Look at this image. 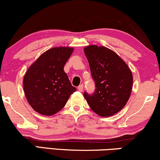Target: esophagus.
I'll use <instances>...</instances> for the list:
<instances>
[{"mask_svg":"<svg viewBox=\"0 0 160 160\" xmlns=\"http://www.w3.org/2000/svg\"><path fill=\"white\" fill-rule=\"evenodd\" d=\"M78 91L82 92L83 89H84V85H83V84L79 85V86L78 87Z\"/></svg>","mask_w":160,"mask_h":160,"instance_id":"obj_1","label":"esophagus"}]
</instances>
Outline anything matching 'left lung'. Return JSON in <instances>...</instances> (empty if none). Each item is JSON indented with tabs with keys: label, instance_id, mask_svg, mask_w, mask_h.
I'll use <instances>...</instances> for the list:
<instances>
[{
	"label": "left lung",
	"instance_id": "left-lung-1",
	"mask_svg": "<svg viewBox=\"0 0 160 160\" xmlns=\"http://www.w3.org/2000/svg\"><path fill=\"white\" fill-rule=\"evenodd\" d=\"M92 77L95 83V92L84 93L92 110L101 117H111L124 108L130 98L132 74L125 62L112 50L89 45L84 48Z\"/></svg>",
	"mask_w": 160,
	"mask_h": 160
}]
</instances>
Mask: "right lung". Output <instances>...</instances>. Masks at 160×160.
Segmentation results:
<instances>
[{"label": "right lung", "mask_w": 160, "mask_h": 160, "mask_svg": "<svg viewBox=\"0 0 160 160\" xmlns=\"http://www.w3.org/2000/svg\"><path fill=\"white\" fill-rule=\"evenodd\" d=\"M73 52L72 47L52 48L41 54L25 73L24 92L36 112L46 116L55 114L76 91L63 69Z\"/></svg>", "instance_id": "add662e5"}]
</instances>
